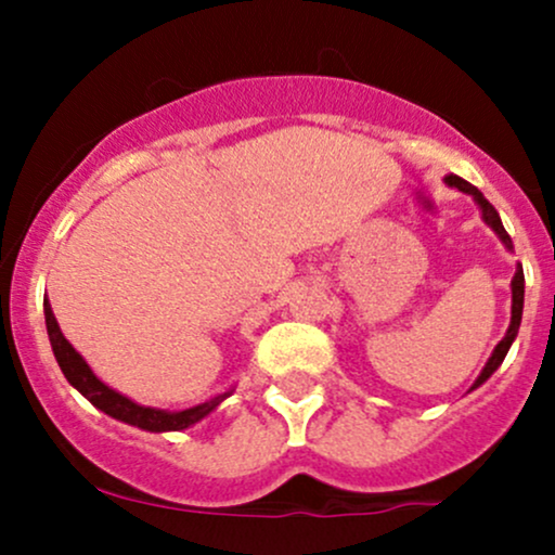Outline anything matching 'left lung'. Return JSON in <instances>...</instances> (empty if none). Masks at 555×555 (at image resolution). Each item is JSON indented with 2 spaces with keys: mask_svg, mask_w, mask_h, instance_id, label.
I'll return each mask as SVG.
<instances>
[{
  "mask_svg": "<svg viewBox=\"0 0 555 555\" xmlns=\"http://www.w3.org/2000/svg\"><path fill=\"white\" fill-rule=\"evenodd\" d=\"M446 184H449V188L462 190V193L473 195L475 203H477V206H480V211H482V221H486V224H488L490 229H493L495 234H499V240L503 242V245H506V250H514L512 237H508V232H506V229H503L499 211H495V208L490 206V203L486 201V195H482L480 190L475 188V184H469L467 180H462V177H456V175L446 177ZM521 308H525V271H521V263H517V273H514V279H512V323H508L506 336H503V339H501L499 344H495L493 354H490V358H488L486 367H482V373L477 375V380L473 384V388L482 386V384H486V380L490 378V375L499 371V365L503 362V358H506L508 347H512V341L517 339V334H519Z\"/></svg>",
  "mask_w": 555,
  "mask_h": 555,
  "instance_id": "8db88e82",
  "label": "left lung"
}]
</instances>
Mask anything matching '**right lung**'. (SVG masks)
Segmentation results:
<instances>
[{
    "label": "right lung",
    "mask_w": 555,
    "mask_h": 555,
    "mask_svg": "<svg viewBox=\"0 0 555 555\" xmlns=\"http://www.w3.org/2000/svg\"><path fill=\"white\" fill-rule=\"evenodd\" d=\"M43 315H47V331H49V341H52V349H54V358L60 362L62 373H65L69 386L78 388L95 410L106 412V415L114 420H122L127 425H135L140 430H151V433L184 430L190 428V425L201 423L206 415H211L216 406L232 393V391H224L219 393V397L203 401V404H195L190 406V410H180V412H167V410H156V406L135 404L132 399H127L119 391H114V388L106 386L104 380L95 378V373L88 367V362L80 358L78 349H75L73 344L65 339V334L60 331V323H56L49 299H43Z\"/></svg>",
    "instance_id": "1"
}]
</instances>
